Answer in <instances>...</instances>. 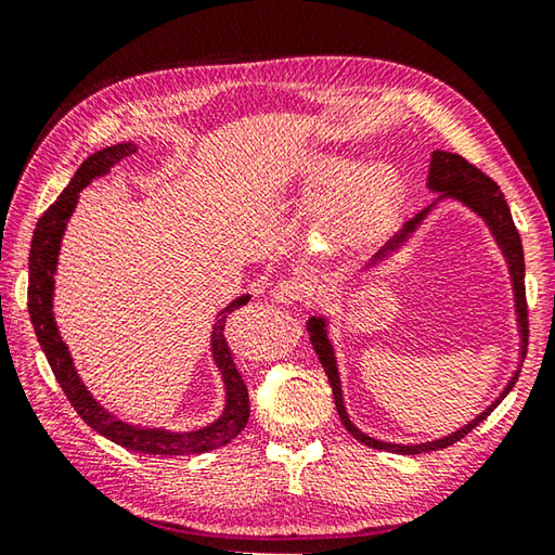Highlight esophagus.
Returning <instances> with one entry per match:
<instances>
[{
    "label": "esophagus",
    "mask_w": 555,
    "mask_h": 555,
    "mask_svg": "<svg viewBox=\"0 0 555 555\" xmlns=\"http://www.w3.org/2000/svg\"><path fill=\"white\" fill-rule=\"evenodd\" d=\"M310 296H312V284L300 279H284L271 288V298L281 306H294V304H300V300H308Z\"/></svg>",
    "instance_id": "1"
}]
</instances>
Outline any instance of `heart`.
<instances>
[{
	"mask_svg": "<svg viewBox=\"0 0 555 555\" xmlns=\"http://www.w3.org/2000/svg\"><path fill=\"white\" fill-rule=\"evenodd\" d=\"M322 186L312 230L327 243H345L378 223L398 196L400 179L380 159L345 167L341 157L315 155L298 177V191L310 196Z\"/></svg>",
	"mask_w": 555,
	"mask_h": 555,
	"instance_id": "obj_1",
	"label": "heart"
}]
</instances>
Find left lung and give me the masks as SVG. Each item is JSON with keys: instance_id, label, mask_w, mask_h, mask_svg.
I'll list each match as a JSON object with an SVG mask.
<instances>
[{"instance_id": "left-lung-1", "label": "left lung", "mask_w": 555, "mask_h": 555, "mask_svg": "<svg viewBox=\"0 0 555 555\" xmlns=\"http://www.w3.org/2000/svg\"><path fill=\"white\" fill-rule=\"evenodd\" d=\"M427 189L431 194H439L427 208H422L420 214L412 216L410 220L402 223V228L392 235L386 245H383L378 251H374L364 267L359 269V274H366V271H374L378 267L386 264V261L400 251V247L408 243V240L415 235V230L422 225L431 210H435L439 204L444 201H456L463 208H468L470 214H476L486 228L490 230L492 240L500 247L502 257H505V264L509 271V284H512V298H515V315H517V332H519V364L512 371V376L507 380V386L500 390V396L490 402V405L480 412V415L473 417L466 425L453 429L451 435H444L439 439L431 441H420V444H398V441H386V439H376L369 437L366 431H361L354 422H351L347 405H345V392H341V378H339V364H337V354H335V345H332L330 337V318L327 315H310L306 322V330L310 335V345L315 349V354L320 359L322 369L330 378L332 386V396H335V405L339 412L341 425L347 427V431L354 439H359L361 444H366L371 449L378 451H390V453H402V456H415V453H425V451H439L447 449L451 444H456L459 439L468 435L470 429H476L482 420H486L492 410H495L502 400H505L507 392L515 388V383L519 378L521 371V361L527 357V337H529V322H527V294H524V249H521V240L515 228V220H512L509 206L505 201V194H502L500 186L480 172L478 167L468 165L461 155L447 153V150H435L431 153V163H429V177H427Z\"/></svg>"}]
</instances>
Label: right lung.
I'll return each instance as SVG.
<instances>
[{
	"mask_svg": "<svg viewBox=\"0 0 555 555\" xmlns=\"http://www.w3.org/2000/svg\"><path fill=\"white\" fill-rule=\"evenodd\" d=\"M138 150L135 143H118L99 150V153L89 155L75 177L69 179L63 194L50 206L43 216H40L38 225L34 230L31 240V255H28V315H31V325L36 330L38 345L43 349L50 369L65 390L67 400L73 402L77 415L82 417L89 427L99 435L114 441V444L124 447L135 453H150V456H184V453H206L218 447L233 441L240 431L245 429L249 420V396L243 376L237 374L233 354L225 341V320L228 312L245 306L249 294L237 296L230 300L225 308L216 312L214 327H210V359L218 369L220 380H223V410L220 415L208 422L204 427L175 431L167 427H150V425H135L124 417L114 415L106 410L102 402L94 398V392L87 388V383L79 376L75 366V359L69 354V347L65 339L60 337L55 312H53V298H55V274H57V257L60 247H63V237L69 218H73L79 191L87 189L94 179L106 177L120 159L130 157Z\"/></svg>",
	"mask_w": 555,
	"mask_h": 555,
	"instance_id": "1",
	"label": "right lung"
}]
</instances>
